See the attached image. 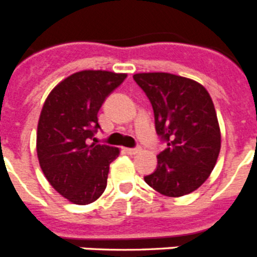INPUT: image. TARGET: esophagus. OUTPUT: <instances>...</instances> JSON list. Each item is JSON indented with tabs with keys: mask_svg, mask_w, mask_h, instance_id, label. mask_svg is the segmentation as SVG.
<instances>
[{
	"mask_svg": "<svg viewBox=\"0 0 257 257\" xmlns=\"http://www.w3.org/2000/svg\"><path fill=\"white\" fill-rule=\"evenodd\" d=\"M124 151H126L127 154H136L142 151V148H140V147H138V148H126Z\"/></svg>",
	"mask_w": 257,
	"mask_h": 257,
	"instance_id": "1",
	"label": "esophagus"
}]
</instances>
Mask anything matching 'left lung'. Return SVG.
<instances>
[{"instance_id":"obj_1","label":"left lung","mask_w":257,"mask_h":257,"mask_svg":"<svg viewBox=\"0 0 257 257\" xmlns=\"http://www.w3.org/2000/svg\"><path fill=\"white\" fill-rule=\"evenodd\" d=\"M134 79L151 101L157 135L167 144L145 183L169 197L194 192L210 176L221 145L210 94L196 81L171 73H138Z\"/></svg>"}]
</instances>
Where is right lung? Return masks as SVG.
<instances>
[{"label": "right lung", "mask_w": 257, "mask_h": 257, "mask_svg": "<svg viewBox=\"0 0 257 257\" xmlns=\"http://www.w3.org/2000/svg\"><path fill=\"white\" fill-rule=\"evenodd\" d=\"M127 74L82 70L61 81L44 104L37 127V156L54 189L76 205L96 201L106 188L115 147L90 144L100 128L97 112Z\"/></svg>", "instance_id": "obj_1"}]
</instances>
